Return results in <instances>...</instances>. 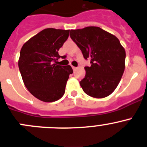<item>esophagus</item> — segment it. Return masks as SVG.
<instances>
[{
    "mask_svg": "<svg viewBox=\"0 0 147 147\" xmlns=\"http://www.w3.org/2000/svg\"><path fill=\"white\" fill-rule=\"evenodd\" d=\"M72 69H73L74 71L76 70V69H78V67H74V66H72Z\"/></svg>",
    "mask_w": 147,
    "mask_h": 147,
    "instance_id": "1",
    "label": "esophagus"
}]
</instances>
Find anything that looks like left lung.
Here are the masks:
<instances>
[{"mask_svg": "<svg viewBox=\"0 0 147 147\" xmlns=\"http://www.w3.org/2000/svg\"><path fill=\"white\" fill-rule=\"evenodd\" d=\"M70 37L82 51L85 76L80 85L87 95L96 98L110 95L117 88L125 69L126 51L116 36L100 27L88 26L70 31Z\"/></svg>", "mask_w": 147, "mask_h": 147, "instance_id": "1", "label": "left lung"}]
</instances>
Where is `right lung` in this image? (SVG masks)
Here are the masks:
<instances>
[{
	"mask_svg": "<svg viewBox=\"0 0 147 147\" xmlns=\"http://www.w3.org/2000/svg\"><path fill=\"white\" fill-rule=\"evenodd\" d=\"M69 33V30L45 28L21 47L18 64L24 85L34 97L44 102L60 99L69 75L73 72L69 65L56 64L60 57L58 51Z\"/></svg>",
	"mask_w": 147,
	"mask_h": 147,
	"instance_id": "1",
	"label": "right lung"
}]
</instances>
